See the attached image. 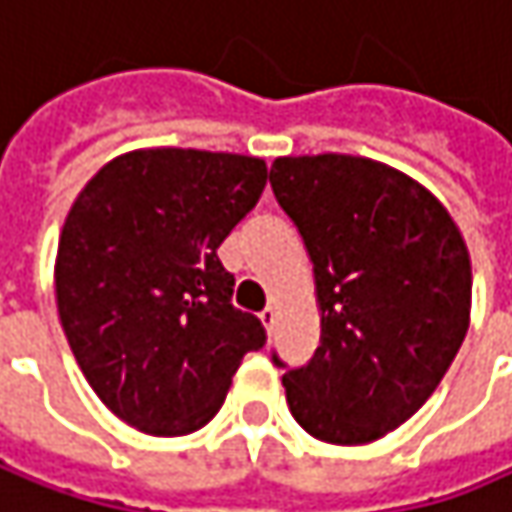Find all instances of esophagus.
<instances>
[{
    "instance_id": "34e87169",
    "label": "esophagus",
    "mask_w": 512,
    "mask_h": 512,
    "mask_svg": "<svg viewBox=\"0 0 512 512\" xmlns=\"http://www.w3.org/2000/svg\"><path fill=\"white\" fill-rule=\"evenodd\" d=\"M259 317H262V323H265V329H268V332H271V329H274V320H276V311H274V306H268V309L262 311V314H259Z\"/></svg>"
}]
</instances>
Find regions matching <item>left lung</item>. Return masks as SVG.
I'll use <instances>...</instances> for the list:
<instances>
[{
	"label": "left lung",
	"mask_w": 512,
	"mask_h": 512,
	"mask_svg": "<svg viewBox=\"0 0 512 512\" xmlns=\"http://www.w3.org/2000/svg\"><path fill=\"white\" fill-rule=\"evenodd\" d=\"M271 186L320 306V347L282 376L288 408L323 443H373L420 411L466 338V241L425 186L367 157H279Z\"/></svg>",
	"instance_id": "8db88e82"
}]
</instances>
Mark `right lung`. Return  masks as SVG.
Masks as SVG:
<instances>
[{"instance_id": "right-lung-1", "label": "right lung", "mask_w": 512, "mask_h": 512, "mask_svg": "<svg viewBox=\"0 0 512 512\" xmlns=\"http://www.w3.org/2000/svg\"><path fill=\"white\" fill-rule=\"evenodd\" d=\"M265 183L259 157L145 148L110 160L75 198L57 244V314L119 420L192 434L224 405L241 358L265 347L218 259Z\"/></svg>"}]
</instances>
